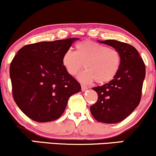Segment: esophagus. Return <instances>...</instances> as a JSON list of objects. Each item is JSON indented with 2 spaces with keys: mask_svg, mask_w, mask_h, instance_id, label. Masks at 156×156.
<instances>
[{
  "mask_svg": "<svg viewBox=\"0 0 156 156\" xmlns=\"http://www.w3.org/2000/svg\"><path fill=\"white\" fill-rule=\"evenodd\" d=\"M88 88H87V87H86L85 85H83V84H81V90L83 91V92H85L86 90H87Z\"/></svg>",
  "mask_w": 156,
  "mask_h": 156,
  "instance_id": "obj_1",
  "label": "esophagus"
}]
</instances>
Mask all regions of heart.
<instances>
[{"instance_id":"b5f03b06","label":"heart","mask_w":156,"mask_h":156,"mask_svg":"<svg viewBox=\"0 0 156 156\" xmlns=\"http://www.w3.org/2000/svg\"><path fill=\"white\" fill-rule=\"evenodd\" d=\"M76 51L68 50L62 55V62L70 76H76L83 68L86 70L78 78L83 83L96 80L105 84L115 78L120 69L121 55L117 50L91 40H83L75 45Z\"/></svg>"}]
</instances>
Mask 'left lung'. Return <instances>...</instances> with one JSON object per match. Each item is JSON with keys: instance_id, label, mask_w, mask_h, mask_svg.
<instances>
[{"instance_id": "1", "label": "left lung", "mask_w": 156, "mask_h": 156, "mask_svg": "<svg viewBox=\"0 0 156 156\" xmlns=\"http://www.w3.org/2000/svg\"><path fill=\"white\" fill-rule=\"evenodd\" d=\"M98 42L119 52L121 66L112 80L92 88L98 99L90 111L98 122L114 124L128 117L140 103L145 65L137 50L129 44L113 39Z\"/></svg>"}]
</instances>
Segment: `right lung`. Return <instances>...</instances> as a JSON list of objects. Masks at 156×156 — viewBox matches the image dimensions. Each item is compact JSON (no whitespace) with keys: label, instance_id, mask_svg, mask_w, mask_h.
<instances>
[{"label":"right lung","instance_id":"add662e5","mask_svg":"<svg viewBox=\"0 0 156 156\" xmlns=\"http://www.w3.org/2000/svg\"><path fill=\"white\" fill-rule=\"evenodd\" d=\"M77 39L27 44L11 62L14 101L34 121L47 122L58 119L70 96L81 91L80 83L62 62V55Z\"/></svg>","mask_w":156,"mask_h":156}]
</instances>
